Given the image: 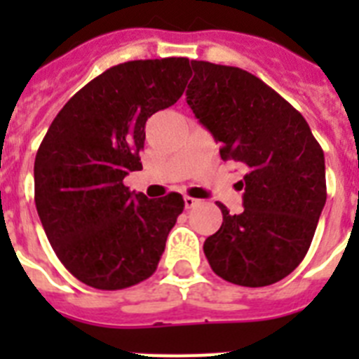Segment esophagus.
Listing matches in <instances>:
<instances>
[{
	"label": "esophagus",
	"instance_id": "1",
	"mask_svg": "<svg viewBox=\"0 0 359 359\" xmlns=\"http://www.w3.org/2000/svg\"><path fill=\"white\" fill-rule=\"evenodd\" d=\"M196 205H199V199L190 198V196H185V207L187 208H194Z\"/></svg>",
	"mask_w": 359,
	"mask_h": 359
}]
</instances>
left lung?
Instances as JSON below:
<instances>
[{"label":"left lung","instance_id":"1","mask_svg":"<svg viewBox=\"0 0 359 359\" xmlns=\"http://www.w3.org/2000/svg\"><path fill=\"white\" fill-rule=\"evenodd\" d=\"M187 102L219 142V154L246 167L244 210L203 244L214 273L246 287L275 284L304 261L327 199L323 151L287 100L236 66L192 61Z\"/></svg>","mask_w":359,"mask_h":359}]
</instances>
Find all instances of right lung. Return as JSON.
<instances>
[{"instance_id": "right-lung-1", "label": "right lung", "mask_w": 359, "mask_h": 359, "mask_svg": "<svg viewBox=\"0 0 359 359\" xmlns=\"http://www.w3.org/2000/svg\"><path fill=\"white\" fill-rule=\"evenodd\" d=\"M190 75L187 57L113 66L69 98L37 149V214L59 261L86 286L126 290L156 271L185 201L135 194L123 177L142 169L147 118L177 102Z\"/></svg>"}]
</instances>
